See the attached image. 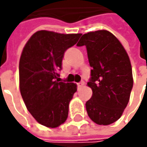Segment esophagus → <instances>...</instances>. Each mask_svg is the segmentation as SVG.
<instances>
[{
  "instance_id": "esophagus-1",
  "label": "esophagus",
  "mask_w": 147,
  "mask_h": 147,
  "mask_svg": "<svg viewBox=\"0 0 147 147\" xmlns=\"http://www.w3.org/2000/svg\"><path fill=\"white\" fill-rule=\"evenodd\" d=\"M78 88H82L84 86V82H80L78 83Z\"/></svg>"
}]
</instances>
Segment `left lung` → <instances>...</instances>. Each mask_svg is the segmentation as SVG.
I'll return each instance as SVG.
<instances>
[{"mask_svg": "<svg viewBox=\"0 0 147 147\" xmlns=\"http://www.w3.org/2000/svg\"><path fill=\"white\" fill-rule=\"evenodd\" d=\"M77 45L86 46L92 69L88 82L92 90L86 102L88 116L99 125L111 124L123 115L133 88L128 55L119 39L104 29L83 34Z\"/></svg>", "mask_w": 147, "mask_h": 147, "instance_id": "8db88e82", "label": "left lung"}]
</instances>
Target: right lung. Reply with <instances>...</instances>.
Masks as SVG:
<instances>
[{"label": "right lung", "instance_id": "add662e5", "mask_svg": "<svg viewBox=\"0 0 147 147\" xmlns=\"http://www.w3.org/2000/svg\"><path fill=\"white\" fill-rule=\"evenodd\" d=\"M81 33L41 30L27 42L20 59V90L26 107L37 123L54 128L63 124L77 84L59 82L64 53Z\"/></svg>", "mask_w": 147, "mask_h": 147}]
</instances>
